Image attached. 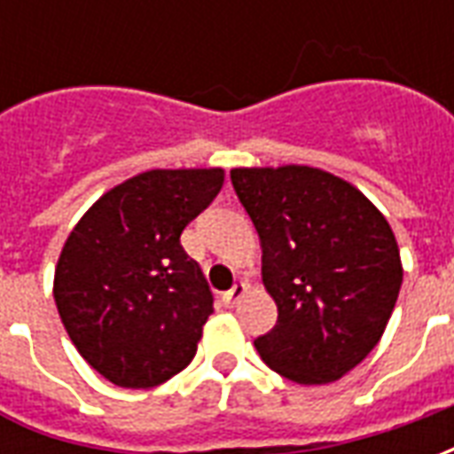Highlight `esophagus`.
I'll return each instance as SVG.
<instances>
[{
  "label": "esophagus",
  "instance_id": "esophagus-1",
  "mask_svg": "<svg viewBox=\"0 0 454 454\" xmlns=\"http://www.w3.org/2000/svg\"><path fill=\"white\" fill-rule=\"evenodd\" d=\"M247 292V285L246 282H238L233 289H228V292H223V296H221V301H223V306H236L238 301H240V296L246 294Z\"/></svg>",
  "mask_w": 454,
  "mask_h": 454
}]
</instances>
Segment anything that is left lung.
Listing matches in <instances>:
<instances>
[{"label": "left lung", "mask_w": 454, "mask_h": 454, "mask_svg": "<svg viewBox=\"0 0 454 454\" xmlns=\"http://www.w3.org/2000/svg\"><path fill=\"white\" fill-rule=\"evenodd\" d=\"M231 179L277 304V325L255 340L260 357L296 384L340 380L380 342L399 299L389 221L350 182L309 165L233 168Z\"/></svg>", "instance_id": "8db88e82"}]
</instances>
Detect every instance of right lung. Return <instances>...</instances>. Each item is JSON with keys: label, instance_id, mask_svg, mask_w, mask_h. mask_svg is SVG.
<instances>
[{"label": "right lung", "instance_id": "add662e5", "mask_svg": "<svg viewBox=\"0 0 454 454\" xmlns=\"http://www.w3.org/2000/svg\"><path fill=\"white\" fill-rule=\"evenodd\" d=\"M221 168L148 169L87 208L58 257L53 296L77 352L116 387L187 367L214 296L179 236L223 187Z\"/></svg>", "mask_w": 454, "mask_h": 454}]
</instances>
